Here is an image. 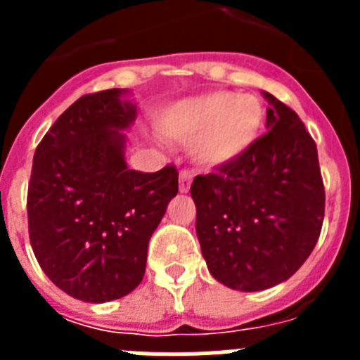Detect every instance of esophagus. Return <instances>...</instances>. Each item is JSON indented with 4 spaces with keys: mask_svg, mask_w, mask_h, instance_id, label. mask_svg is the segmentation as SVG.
Listing matches in <instances>:
<instances>
[{
    "mask_svg": "<svg viewBox=\"0 0 360 360\" xmlns=\"http://www.w3.org/2000/svg\"><path fill=\"white\" fill-rule=\"evenodd\" d=\"M191 182H193V174H191V171L187 169L180 171V184H178L180 193H187V191L191 189Z\"/></svg>",
    "mask_w": 360,
    "mask_h": 360,
    "instance_id": "obj_1",
    "label": "esophagus"
}]
</instances>
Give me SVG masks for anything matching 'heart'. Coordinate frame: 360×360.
Returning <instances> with one entry per match:
<instances>
[{"mask_svg": "<svg viewBox=\"0 0 360 360\" xmlns=\"http://www.w3.org/2000/svg\"><path fill=\"white\" fill-rule=\"evenodd\" d=\"M263 124V106L252 95L211 91L182 98L160 113L157 128L164 139L191 144L198 162L225 164L256 142Z\"/></svg>", "mask_w": 360, "mask_h": 360, "instance_id": "1", "label": "heart"}]
</instances>
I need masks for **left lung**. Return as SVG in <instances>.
Instances as JSON below:
<instances>
[{"mask_svg": "<svg viewBox=\"0 0 360 360\" xmlns=\"http://www.w3.org/2000/svg\"><path fill=\"white\" fill-rule=\"evenodd\" d=\"M265 97L272 104L269 131L191 186L209 272L241 292L265 290L294 276L316 247L324 218L316 142L294 110Z\"/></svg>", "mask_w": 360, "mask_h": 360, "instance_id": "1", "label": "left lung"}]
</instances>
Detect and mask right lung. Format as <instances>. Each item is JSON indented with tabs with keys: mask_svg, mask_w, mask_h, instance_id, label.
Instances as JSON below:
<instances>
[{
	"mask_svg": "<svg viewBox=\"0 0 360 360\" xmlns=\"http://www.w3.org/2000/svg\"><path fill=\"white\" fill-rule=\"evenodd\" d=\"M122 90L82 95L34 153L28 236L50 281L81 301L106 303L141 285L148 243L178 193V171L129 169L124 135L135 106Z\"/></svg>",
	"mask_w": 360,
	"mask_h": 360,
	"instance_id": "add662e5",
	"label": "right lung"
}]
</instances>
